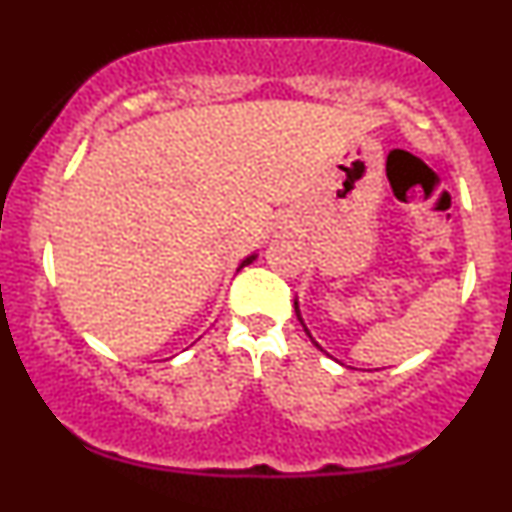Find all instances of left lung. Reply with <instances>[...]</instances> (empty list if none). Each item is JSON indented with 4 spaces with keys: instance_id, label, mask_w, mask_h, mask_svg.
<instances>
[{
    "instance_id": "1",
    "label": "left lung",
    "mask_w": 512,
    "mask_h": 512,
    "mask_svg": "<svg viewBox=\"0 0 512 512\" xmlns=\"http://www.w3.org/2000/svg\"><path fill=\"white\" fill-rule=\"evenodd\" d=\"M293 308H296V317H298V320H301L303 330H305V334H308V337H310V342H313V344L317 346V349H320V351H322V346L315 342V339H313V334H310V332H308V327H305V322H303V317H301V308H298V298H296V301H293Z\"/></svg>"
}]
</instances>
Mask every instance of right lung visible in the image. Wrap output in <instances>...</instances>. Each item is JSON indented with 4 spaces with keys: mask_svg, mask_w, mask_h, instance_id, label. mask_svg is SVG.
Here are the masks:
<instances>
[{
    "mask_svg": "<svg viewBox=\"0 0 512 512\" xmlns=\"http://www.w3.org/2000/svg\"><path fill=\"white\" fill-rule=\"evenodd\" d=\"M255 260H257V252H252V255H248L243 262L238 264V272H240V269H243V267H248V264H252Z\"/></svg>",
    "mask_w": 512,
    "mask_h": 512,
    "instance_id": "1",
    "label": "right lung"
}]
</instances>
